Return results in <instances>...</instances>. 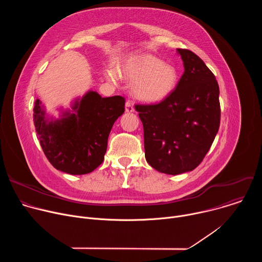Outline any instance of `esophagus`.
I'll return each mask as SVG.
<instances>
[{"label": "esophagus", "mask_w": 262, "mask_h": 262, "mask_svg": "<svg viewBox=\"0 0 262 262\" xmlns=\"http://www.w3.org/2000/svg\"><path fill=\"white\" fill-rule=\"evenodd\" d=\"M125 111L127 112V113H133V112L135 111V107H134V104L132 103V101L127 100L126 103H125Z\"/></svg>", "instance_id": "34e87169"}]
</instances>
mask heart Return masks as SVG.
<instances>
[{
    "label": "heart",
    "instance_id": "obj_1",
    "mask_svg": "<svg viewBox=\"0 0 262 262\" xmlns=\"http://www.w3.org/2000/svg\"><path fill=\"white\" fill-rule=\"evenodd\" d=\"M117 72L128 83H133L135 96L146 103H158L167 99L176 89L179 76L177 69L162 59L150 55H132L117 63ZM117 72L107 68V80L115 81Z\"/></svg>",
    "mask_w": 262,
    "mask_h": 262
}]
</instances>
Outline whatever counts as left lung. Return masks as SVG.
I'll return each mask as SVG.
<instances>
[{
    "label": "left lung",
    "instance_id": "1",
    "mask_svg": "<svg viewBox=\"0 0 262 262\" xmlns=\"http://www.w3.org/2000/svg\"><path fill=\"white\" fill-rule=\"evenodd\" d=\"M184 72L175 91L155 104H136L144 127L147 163L159 172L177 175L203 161L220 127L219 85L193 52L177 49Z\"/></svg>",
    "mask_w": 262,
    "mask_h": 262
}]
</instances>
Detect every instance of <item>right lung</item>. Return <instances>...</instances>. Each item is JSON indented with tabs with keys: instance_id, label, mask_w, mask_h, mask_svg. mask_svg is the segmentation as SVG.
Listing matches in <instances>:
<instances>
[{
	"instance_id": "1",
	"label": "right lung",
	"mask_w": 262,
	"mask_h": 262,
	"mask_svg": "<svg viewBox=\"0 0 262 262\" xmlns=\"http://www.w3.org/2000/svg\"><path fill=\"white\" fill-rule=\"evenodd\" d=\"M125 99L101 97L88 91L77 98L59 119L47 115L39 99L34 104L33 120L42 150L59 171L83 175L95 170L104 159L107 138L114 122L124 113Z\"/></svg>"
}]
</instances>
